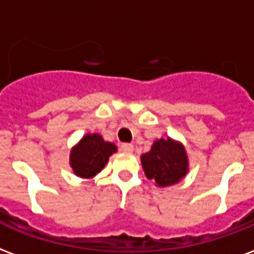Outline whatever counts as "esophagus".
<instances>
[{
    "mask_svg": "<svg viewBox=\"0 0 254 254\" xmlns=\"http://www.w3.org/2000/svg\"><path fill=\"white\" fill-rule=\"evenodd\" d=\"M121 151L125 152V153H132L133 145L132 144H129V142H125V144H122L121 145Z\"/></svg>",
    "mask_w": 254,
    "mask_h": 254,
    "instance_id": "1",
    "label": "esophagus"
}]
</instances>
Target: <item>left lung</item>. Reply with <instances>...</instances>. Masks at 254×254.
Instances as JSON below:
<instances>
[{"mask_svg": "<svg viewBox=\"0 0 254 254\" xmlns=\"http://www.w3.org/2000/svg\"><path fill=\"white\" fill-rule=\"evenodd\" d=\"M141 164L146 178L155 180L159 187L178 183L189 171L185 146L170 137L156 140L151 151L141 156Z\"/></svg>", "mask_w": 254, "mask_h": 254, "instance_id": "8db88e82", "label": "left lung"}]
</instances>
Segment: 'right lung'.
I'll return each mask as SVG.
<instances>
[{
	"label": "right lung",
	"instance_id": "obj_1",
	"mask_svg": "<svg viewBox=\"0 0 254 254\" xmlns=\"http://www.w3.org/2000/svg\"><path fill=\"white\" fill-rule=\"evenodd\" d=\"M114 152H117V146L105 141L101 134H86L71 149L69 165L76 176L93 178L102 171Z\"/></svg>",
	"mask_w": 254,
	"mask_h": 254
}]
</instances>
